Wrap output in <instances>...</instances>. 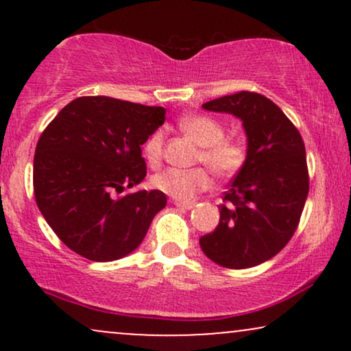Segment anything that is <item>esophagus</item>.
<instances>
[{
  "label": "esophagus",
  "mask_w": 351,
  "mask_h": 351,
  "mask_svg": "<svg viewBox=\"0 0 351 351\" xmlns=\"http://www.w3.org/2000/svg\"><path fill=\"white\" fill-rule=\"evenodd\" d=\"M173 204L180 209H191L193 206H195V203H191V201H178V199L173 201Z\"/></svg>",
  "instance_id": "34e87169"
}]
</instances>
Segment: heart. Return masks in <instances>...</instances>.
<instances>
[{
	"instance_id": "1",
	"label": "heart",
	"mask_w": 351,
	"mask_h": 351,
	"mask_svg": "<svg viewBox=\"0 0 351 351\" xmlns=\"http://www.w3.org/2000/svg\"><path fill=\"white\" fill-rule=\"evenodd\" d=\"M180 128L201 147L198 158H196L198 163L206 165L217 178H232L243 170L245 156H247L244 145L237 140L226 138L223 123L217 122L216 119L208 115H191L181 120ZM163 143L165 135L162 130L152 134L145 142V156L152 165H156L162 160ZM152 181L153 186L165 195L178 201H188L199 191L208 189L211 178L204 168H195V170L168 168V170L156 173Z\"/></svg>"
}]
</instances>
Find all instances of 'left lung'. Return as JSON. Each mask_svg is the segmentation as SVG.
<instances>
[{"instance_id":"obj_1","label":"left lung","mask_w":351,"mask_h":351,"mask_svg":"<svg viewBox=\"0 0 351 351\" xmlns=\"http://www.w3.org/2000/svg\"><path fill=\"white\" fill-rule=\"evenodd\" d=\"M203 108L241 119L247 156L224 193L219 224L199 245L223 267H254L280 252L299 226L308 195L304 140L284 112L256 92L224 95Z\"/></svg>"}]
</instances>
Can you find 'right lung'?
I'll return each instance as SVG.
<instances>
[{
    "instance_id": "add662e5",
    "label": "right lung",
    "mask_w": 351,
    "mask_h": 351,
    "mask_svg": "<svg viewBox=\"0 0 351 351\" xmlns=\"http://www.w3.org/2000/svg\"><path fill=\"white\" fill-rule=\"evenodd\" d=\"M163 122V107L94 95L74 99L47 125L36 145L34 196L71 251L110 263L142 244L167 196L160 189L112 193L142 183V145Z\"/></svg>"
}]
</instances>
